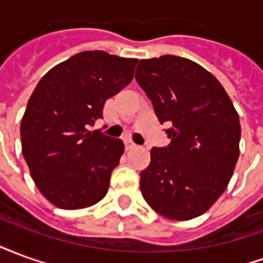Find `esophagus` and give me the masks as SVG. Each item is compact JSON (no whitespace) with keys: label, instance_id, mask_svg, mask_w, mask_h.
I'll return each instance as SVG.
<instances>
[{"label":"esophagus","instance_id":"obj_1","mask_svg":"<svg viewBox=\"0 0 263 263\" xmlns=\"http://www.w3.org/2000/svg\"><path fill=\"white\" fill-rule=\"evenodd\" d=\"M137 148L135 143H132L131 141H125V151H131V149Z\"/></svg>","mask_w":263,"mask_h":263}]
</instances>
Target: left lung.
Segmentation results:
<instances>
[{
    "instance_id": "8db88e82",
    "label": "left lung",
    "mask_w": 263,
    "mask_h": 263,
    "mask_svg": "<svg viewBox=\"0 0 263 263\" xmlns=\"http://www.w3.org/2000/svg\"><path fill=\"white\" fill-rule=\"evenodd\" d=\"M135 79L171 143L152 148L141 192L171 220H192L217 201L239 156L241 125L228 94L192 60L165 54L138 63Z\"/></svg>"
}]
</instances>
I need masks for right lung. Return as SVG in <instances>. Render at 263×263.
<instances>
[{
	"mask_svg": "<svg viewBox=\"0 0 263 263\" xmlns=\"http://www.w3.org/2000/svg\"><path fill=\"white\" fill-rule=\"evenodd\" d=\"M137 59L81 52L54 66L32 92L21 142L41 193L63 210L86 209L107 194L124 143L88 131L109 97L131 83Z\"/></svg>",
	"mask_w": 263,
	"mask_h": 263,
	"instance_id": "right-lung-1",
	"label": "right lung"
}]
</instances>
